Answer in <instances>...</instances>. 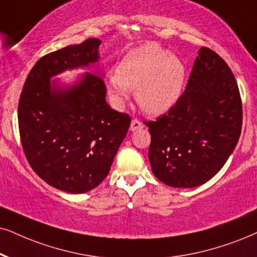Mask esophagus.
I'll use <instances>...</instances> for the list:
<instances>
[{
    "label": "esophagus",
    "mask_w": 257,
    "mask_h": 257,
    "mask_svg": "<svg viewBox=\"0 0 257 257\" xmlns=\"http://www.w3.org/2000/svg\"><path fill=\"white\" fill-rule=\"evenodd\" d=\"M144 128V124H142L141 122L139 121V119L134 118L131 123V131L132 132H135V131H139V129H142Z\"/></svg>",
    "instance_id": "obj_1"
}]
</instances>
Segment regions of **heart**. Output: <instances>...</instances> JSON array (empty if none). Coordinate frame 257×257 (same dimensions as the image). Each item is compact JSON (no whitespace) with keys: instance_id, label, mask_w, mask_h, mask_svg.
<instances>
[{"instance_id":"heart-1","label":"heart","mask_w":257,"mask_h":257,"mask_svg":"<svg viewBox=\"0 0 257 257\" xmlns=\"http://www.w3.org/2000/svg\"><path fill=\"white\" fill-rule=\"evenodd\" d=\"M186 66L177 56L160 45L133 48L119 61L117 71L105 78L108 92L122 103L135 90L140 108L151 116H159L173 108L183 95Z\"/></svg>"}]
</instances>
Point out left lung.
Segmentation results:
<instances>
[{"mask_svg":"<svg viewBox=\"0 0 257 257\" xmlns=\"http://www.w3.org/2000/svg\"><path fill=\"white\" fill-rule=\"evenodd\" d=\"M145 123L155 177L171 187L205 184L224 166L241 135V95L228 64L201 47L177 104Z\"/></svg>","mask_w":257,"mask_h":257,"instance_id":"obj_1","label":"left lung"}]
</instances>
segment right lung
<instances>
[{
  "label": "right lung",
  "instance_id": "1",
  "mask_svg": "<svg viewBox=\"0 0 257 257\" xmlns=\"http://www.w3.org/2000/svg\"><path fill=\"white\" fill-rule=\"evenodd\" d=\"M99 45L91 38L40 58L19 100L26 158L42 180L64 192H89L105 179L132 122L106 103L99 70L71 86L51 82L64 71L97 63Z\"/></svg>",
  "mask_w": 257,
  "mask_h": 257
}]
</instances>
